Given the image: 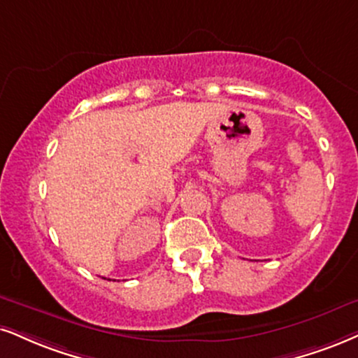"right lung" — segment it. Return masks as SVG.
I'll return each instance as SVG.
<instances>
[{"label": "right lung", "mask_w": 358, "mask_h": 358, "mask_svg": "<svg viewBox=\"0 0 358 358\" xmlns=\"http://www.w3.org/2000/svg\"><path fill=\"white\" fill-rule=\"evenodd\" d=\"M108 280H109V279H108Z\"/></svg>", "instance_id": "obj_1"}]
</instances>
